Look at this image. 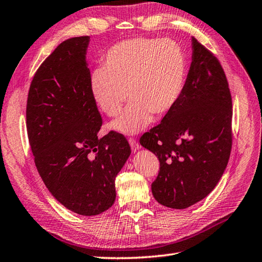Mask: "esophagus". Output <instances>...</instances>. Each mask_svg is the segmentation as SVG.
I'll list each match as a JSON object with an SVG mask.
<instances>
[{
    "mask_svg": "<svg viewBox=\"0 0 262 262\" xmlns=\"http://www.w3.org/2000/svg\"><path fill=\"white\" fill-rule=\"evenodd\" d=\"M129 143H130V146H131V149L133 150V151H137L138 149H140V144H139L138 142H137V140H136V138H129Z\"/></svg>",
    "mask_w": 262,
    "mask_h": 262,
    "instance_id": "esophagus-1",
    "label": "esophagus"
}]
</instances>
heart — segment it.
Here are the masks:
<instances>
[{"mask_svg":"<svg viewBox=\"0 0 262 262\" xmlns=\"http://www.w3.org/2000/svg\"><path fill=\"white\" fill-rule=\"evenodd\" d=\"M102 63L103 68H95L90 78L91 94L98 108L114 118L121 113L126 96L131 101L112 123L115 130H142L152 115L164 116L182 96L187 61L183 48L171 39L124 40L104 54Z\"/></svg>","mask_w":262,"mask_h":262,"instance_id":"heart-1","label":"heart"}]
</instances>
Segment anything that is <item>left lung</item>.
<instances>
[{"instance_id": "obj_1", "label": "left lung", "mask_w": 262, "mask_h": 262, "mask_svg": "<svg viewBox=\"0 0 262 262\" xmlns=\"http://www.w3.org/2000/svg\"><path fill=\"white\" fill-rule=\"evenodd\" d=\"M182 96L158 125L143 133L141 146L158 156L151 184L161 205L183 210L211 193L228 166L232 149V97L213 52L196 38Z\"/></svg>"}]
</instances>
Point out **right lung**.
<instances>
[{"mask_svg":"<svg viewBox=\"0 0 262 262\" xmlns=\"http://www.w3.org/2000/svg\"><path fill=\"white\" fill-rule=\"evenodd\" d=\"M89 36L67 39L33 76L27 101L28 139L46 187L68 210L92 216L115 201V177L131 154L123 135L98 139L102 116L90 90Z\"/></svg>","mask_w":262,"mask_h":262,"instance_id":"right-lung-1","label":"right lung"}]
</instances>
